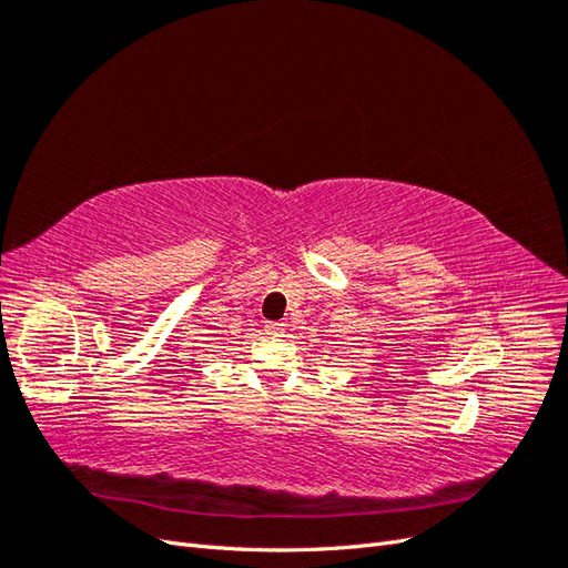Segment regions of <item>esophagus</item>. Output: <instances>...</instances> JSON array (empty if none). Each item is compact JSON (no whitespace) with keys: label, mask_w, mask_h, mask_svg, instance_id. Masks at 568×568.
<instances>
[{"label":"esophagus","mask_w":568,"mask_h":568,"mask_svg":"<svg viewBox=\"0 0 568 568\" xmlns=\"http://www.w3.org/2000/svg\"><path fill=\"white\" fill-rule=\"evenodd\" d=\"M284 322H265V332L270 334V336H282L284 334Z\"/></svg>","instance_id":"34e87169"}]
</instances>
